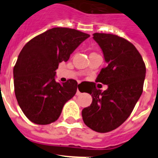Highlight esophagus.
Instances as JSON below:
<instances>
[{"mask_svg": "<svg viewBox=\"0 0 158 158\" xmlns=\"http://www.w3.org/2000/svg\"><path fill=\"white\" fill-rule=\"evenodd\" d=\"M77 96H78V95H80L81 94V92L79 91V89H78V88H77Z\"/></svg>", "mask_w": 158, "mask_h": 158, "instance_id": "34e87169", "label": "esophagus"}]
</instances>
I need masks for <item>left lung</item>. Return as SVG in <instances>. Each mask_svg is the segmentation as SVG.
I'll list each match as a JSON object with an SVG mask.
<instances>
[{
  "mask_svg": "<svg viewBox=\"0 0 158 158\" xmlns=\"http://www.w3.org/2000/svg\"><path fill=\"white\" fill-rule=\"evenodd\" d=\"M93 38L107 63L96 82L107 85V89L101 92L90 84L86 93L93 102L82 110V118L92 130L106 133L123 123L133 111L142 93L146 65L136 47L123 38L105 33H94Z\"/></svg>",
  "mask_w": 158,
  "mask_h": 158,
  "instance_id": "left-lung-1",
  "label": "left lung"
}]
</instances>
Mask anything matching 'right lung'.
<instances>
[{
	"mask_svg": "<svg viewBox=\"0 0 158 158\" xmlns=\"http://www.w3.org/2000/svg\"><path fill=\"white\" fill-rule=\"evenodd\" d=\"M89 36L75 29L54 27L23 47L13 69L14 89L19 107L32 123L47 125L56 121L64 104L76 94L77 82H57L55 70Z\"/></svg>",
	"mask_w": 158,
	"mask_h": 158,
	"instance_id": "1",
	"label": "right lung"
}]
</instances>
